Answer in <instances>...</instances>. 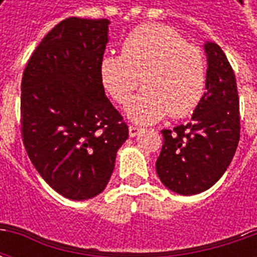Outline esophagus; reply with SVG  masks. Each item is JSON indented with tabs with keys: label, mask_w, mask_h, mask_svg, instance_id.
I'll return each mask as SVG.
<instances>
[{
	"label": "esophagus",
	"mask_w": 257,
	"mask_h": 257,
	"mask_svg": "<svg viewBox=\"0 0 257 257\" xmlns=\"http://www.w3.org/2000/svg\"><path fill=\"white\" fill-rule=\"evenodd\" d=\"M143 129L139 128V126H135V125H129V136L131 138H135V136H138V135L142 132Z\"/></svg>",
	"instance_id": "34e87169"
}]
</instances>
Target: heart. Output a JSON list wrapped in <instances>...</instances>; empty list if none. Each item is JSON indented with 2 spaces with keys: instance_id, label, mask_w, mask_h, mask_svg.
Wrapping results in <instances>:
<instances>
[{
  "instance_id": "1",
  "label": "heart",
  "mask_w": 257,
  "mask_h": 257,
  "mask_svg": "<svg viewBox=\"0 0 257 257\" xmlns=\"http://www.w3.org/2000/svg\"><path fill=\"white\" fill-rule=\"evenodd\" d=\"M122 55L104 53L99 78L107 95L125 104L139 85L143 89L126 107L138 123H153L171 114L182 118L197 108L206 89L204 53L169 26L151 23L136 27L123 38Z\"/></svg>"
}]
</instances>
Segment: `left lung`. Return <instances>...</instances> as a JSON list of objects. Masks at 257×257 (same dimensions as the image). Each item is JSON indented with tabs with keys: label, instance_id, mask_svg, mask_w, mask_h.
<instances>
[{
	"label": "left lung",
	"instance_id": "8db88e82",
	"mask_svg": "<svg viewBox=\"0 0 257 257\" xmlns=\"http://www.w3.org/2000/svg\"><path fill=\"white\" fill-rule=\"evenodd\" d=\"M206 92L191 122L161 131L156 162L162 184L182 195L210 189L230 165L239 142V99L232 67L215 42L204 45Z\"/></svg>",
	"mask_w": 257,
	"mask_h": 257
}]
</instances>
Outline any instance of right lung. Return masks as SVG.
Masks as SVG:
<instances>
[{"label":"right lung","instance_id":"1","mask_svg":"<svg viewBox=\"0 0 257 257\" xmlns=\"http://www.w3.org/2000/svg\"><path fill=\"white\" fill-rule=\"evenodd\" d=\"M108 25L107 19L62 20L42 38L22 78L26 151L42 179L74 201L106 189L128 139V126L99 78Z\"/></svg>","mask_w":257,"mask_h":257}]
</instances>
